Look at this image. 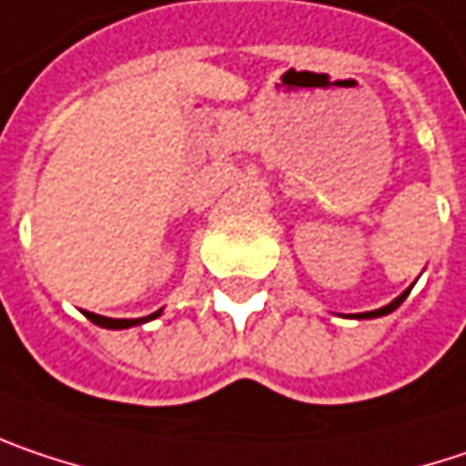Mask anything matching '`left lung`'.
<instances>
[{
    "mask_svg": "<svg viewBox=\"0 0 466 466\" xmlns=\"http://www.w3.org/2000/svg\"><path fill=\"white\" fill-rule=\"evenodd\" d=\"M411 289H414V283H411V286H409V289H406L403 294H398V297H395V299H392L390 305H384V308H380V310H369V313H352V316H350V318H358V320H360V318H382V316H390L392 310H398V308L403 305V299L409 297V291H411Z\"/></svg>",
    "mask_w": 466,
    "mask_h": 466,
    "instance_id": "1",
    "label": "left lung"
}]
</instances>
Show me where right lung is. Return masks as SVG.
<instances>
[{
  "label": "right lung",
  "instance_id": "1",
  "mask_svg": "<svg viewBox=\"0 0 466 466\" xmlns=\"http://www.w3.org/2000/svg\"><path fill=\"white\" fill-rule=\"evenodd\" d=\"M84 316L89 318L95 326H100V329H132V326H140V323H148L153 318L161 316V310H156V313H150L146 318H106V316H97V313H84Z\"/></svg>",
  "mask_w": 466,
  "mask_h": 466
}]
</instances>
